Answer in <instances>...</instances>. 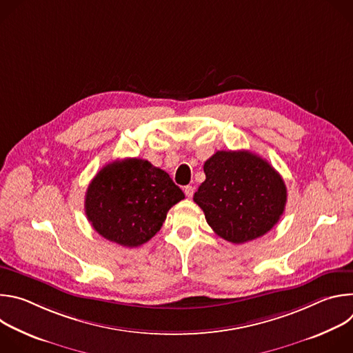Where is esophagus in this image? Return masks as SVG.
<instances>
[{"mask_svg": "<svg viewBox=\"0 0 353 353\" xmlns=\"http://www.w3.org/2000/svg\"><path fill=\"white\" fill-rule=\"evenodd\" d=\"M194 190H195V188H194L192 185H185V187H184V194H185L188 198H191V196L194 195Z\"/></svg>", "mask_w": 353, "mask_h": 353, "instance_id": "34e87169", "label": "esophagus"}]
</instances>
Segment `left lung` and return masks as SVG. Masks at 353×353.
I'll use <instances>...</instances> for the list:
<instances>
[{"mask_svg":"<svg viewBox=\"0 0 353 353\" xmlns=\"http://www.w3.org/2000/svg\"><path fill=\"white\" fill-rule=\"evenodd\" d=\"M205 181L194 194L212 230L240 244L270 232L286 205L281 174L248 150H218L204 165Z\"/></svg>","mask_w":353,"mask_h":353,"instance_id":"8db88e82","label":"left lung"}]
</instances>
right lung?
Returning <instances> with one entry per match:
<instances>
[{"label": "right lung", "instance_id": "add662e5", "mask_svg": "<svg viewBox=\"0 0 353 353\" xmlns=\"http://www.w3.org/2000/svg\"><path fill=\"white\" fill-rule=\"evenodd\" d=\"M183 198L165 170L127 158L106 165L93 177L85 195V214L100 236L138 247L161 230L168 211Z\"/></svg>", "mask_w": 353, "mask_h": 353}]
</instances>
